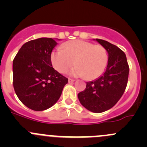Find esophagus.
Here are the masks:
<instances>
[{
  "mask_svg": "<svg viewBox=\"0 0 147 147\" xmlns=\"http://www.w3.org/2000/svg\"><path fill=\"white\" fill-rule=\"evenodd\" d=\"M75 80H73V79H70V78H69V80H68V82H69V83H71V82H75Z\"/></svg>",
  "mask_w": 147,
  "mask_h": 147,
  "instance_id": "obj_1",
  "label": "esophagus"
}]
</instances>
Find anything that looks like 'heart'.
Wrapping results in <instances>:
<instances>
[{"label": "heart", "mask_w": 147, "mask_h": 147, "mask_svg": "<svg viewBox=\"0 0 147 147\" xmlns=\"http://www.w3.org/2000/svg\"><path fill=\"white\" fill-rule=\"evenodd\" d=\"M108 60L105 47L80 40L67 41L62 45V50H54L50 55V61L57 72L65 73L75 62L78 66L72 69L70 75L86 77L90 80L97 79L103 73Z\"/></svg>", "instance_id": "obj_1"}]
</instances>
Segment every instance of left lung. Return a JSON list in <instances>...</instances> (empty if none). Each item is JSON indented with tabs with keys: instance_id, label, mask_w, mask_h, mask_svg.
I'll return each mask as SVG.
<instances>
[{
	"instance_id": "8db88e82",
	"label": "left lung",
	"mask_w": 147,
	"mask_h": 147,
	"mask_svg": "<svg viewBox=\"0 0 147 147\" xmlns=\"http://www.w3.org/2000/svg\"><path fill=\"white\" fill-rule=\"evenodd\" d=\"M107 50L109 60L105 73L92 82H87L84 91L78 94L83 107L94 113H100L115 106L124 94L129 77L126 55L117 46L96 39Z\"/></svg>"
}]
</instances>
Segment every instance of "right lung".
Listing matches in <instances>:
<instances>
[{
	"mask_svg": "<svg viewBox=\"0 0 147 147\" xmlns=\"http://www.w3.org/2000/svg\"><path fill=\"white\" fill-rule=\"evenodd\" d=\"M57 42L41 38L26 42L13 62V84L23 105L43 111L57 102L68 79L53 67L50 55Z\"/></svg>",
	"mask_w": 147,
	"mask_h": 147,
	"instance_id": "right-lung-1",
	"label": "right lung"
}]
</instances>
